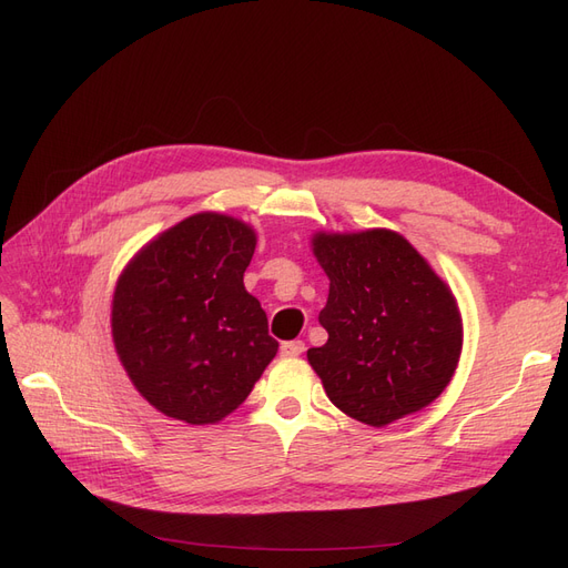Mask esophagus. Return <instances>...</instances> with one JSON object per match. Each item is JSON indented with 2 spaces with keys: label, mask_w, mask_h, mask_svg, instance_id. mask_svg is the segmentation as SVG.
Instances as JSON below:
<instances>
[{
  "label": "esophagus",
  "mask_w": 568,
  "mask_h": 568,
  "mask_svg": "<svg viewBox=\"0 0 568 568\" xmlns=\"http://www.w3.org/2000/svg\"><path fill=\"white\" fill-rule=\"evenodd\" d=\"M305 351V343L303 341H286L282 343V355L284 357H298Z\"/></svg>",
  "instance_id": "1"
}]
</instances>
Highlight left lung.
Wrapping results in <instances>:
<instances>
[{"mask_svg":"<svg viewBox=\"0 0 568 568\" xmlns=\"http://www.w3.org/2000/svg\"><path fill=\"white\" fill-rule=\"evenodd\" d=\"M329 277L324 346L307 363L348 417L382 428L432 405L462 353L457 298L426 257L393 230L315 232Z\"/></svg>","mask_w":568,"mask_h":568,"instance_id":"1","label":"left lung"}]
</instances>
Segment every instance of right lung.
I'll use <instances>...</instances> for the list:
<instances>
[{"label":"right lung","mask_w":568,"mask_h":568,"mask_svg":"<svg viewBox=\"0 0 568 568\" xmlns=\"http://www.w3.org/2000/svg\"><path fill=\"white\" fill-rule=\"evenodd\" d=\"M248 222L196 213L153 236L120 272L111 334L142 398L170 419L217 424L242 405L280 343L244 286Z\"/></svg>","instance_id":"add662e5"}]
</instances>
